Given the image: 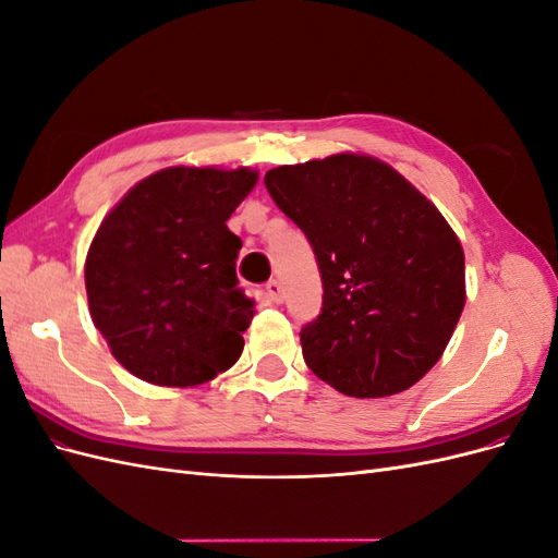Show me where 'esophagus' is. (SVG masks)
Wrapping results in <instances>:
<instances>
[{
	"instance_id": "obj_1",
	"label": "esophagus",
	"mask_w": 558,
	"mask_h": 558,
	"mask_svg": "<svg viewBox=\"0 0 558 558\" xmlns=\"http://www.w3.org/2000/svg\"><path fill=\"white\" fill-rule=\"evenodd\" d=\"M267 295H269V300L277 302V305H281V302H283L286 295H283V289H281V283L277 279L267 281Z\"/></svg>"
}]
</instances>
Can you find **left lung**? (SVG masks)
Returning a JSON list of instances; mask_svg holds the SVG:
<instances>
[{
	"label": "left lung",
	"mask_w": 558,
	"mask_h": 558,
	"mask_svg": "<svg viewBox=\"0 0 558 558\" xmlns=\"http://www.w3.org/2000/svg\"><path fill=\"white\" fill-rule=\"evenodd\" d=\"M307 234L324 307L300 332L312 373L351 398L408 391L440 361L465 305V260L430 199L391 165L337 154L265 174Z\"/></svg>",
	"instance_id": "1"
}]
</instances>
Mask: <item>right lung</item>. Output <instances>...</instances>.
I'll use <instances>...</instances> for the list:
<instances>
[{"mask_svg": "<svg viewBox=\"0 0 558 558\" xmlns=\"http://www.w3.org/2000/svg\"><path fill=\"white\" fill-rule=\"evenodd\" d=\"M258 172L167 167L140 181L95 232L86 291L95 328L128 373L197 386L238 363L253 300L226 221Z\"/></svg>", "mask_w": 558, "mask_h": 558, "instance_id": "right-lung-1", "label": "right lung"}]
</instances>
